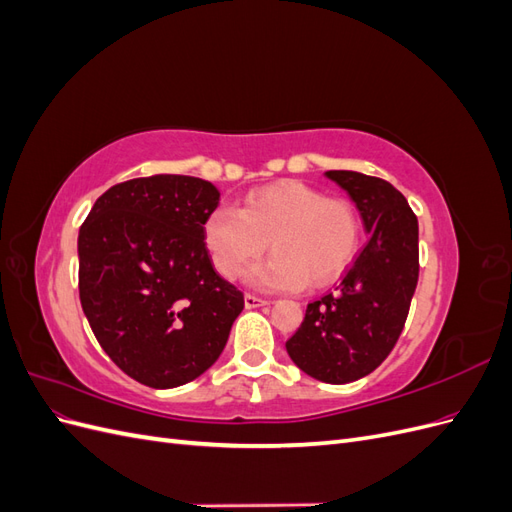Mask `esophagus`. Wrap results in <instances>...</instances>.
<instances>
[{
    "label": "esophagus",
    "instance_id": "34e87169",
    "mask_svg": "<svg viewBox=\"0 0 512 512\" xmlns=\"http://www.w3.org/2000/svg\"><path fill=\"white\" fill-rule=\"evenodd\" d=\"M262 305H269V301H267V299H262V297H258V294H252V292H247V294H245V307H247V309L262 307Z\"/></svg>",
    "mask_w": 512,
    "mask_h": 512
}]
</instances>
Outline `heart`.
<instances>
[{"label": "heart", "instance_id": "1", "mask_svg": "<svg viewBox=\"0 0 512 512\" xmlns=\"http://www.w3.org/2000/svg\"><path fill=\"white\" fill-rule=\"evenodd\" d=\"M203 232L213 267L228 280L265 254L269 243L273 256L247 271V280L280 290H297L305 282L322 288L354 260L361 218L350 200L290 179L247 194L241 209H213Z\"/></svg>", "mask_w": 512, "mask_h": 512}]
</instances>
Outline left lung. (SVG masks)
Returning a JSON list of instances; mask_svg holds the SVG:
<instances>
[{
	"label": "left lung",
	"instance_id": "obj_1",
	"mask_svg": "<svg viewBox=\"0 0 512 512\" xmlns=\"http://www.w3.org/2000/svg\"><path fill=\"white\" fill-rule=\"evenodd\" d=\"M359 209L369 241L333 292L307 305L288 342L307 376L346 384L371 374L395 348L418 282V220L389 181L329 170Z\"/></svg>",
	"mask_w": 512,
	"mask_h": 512
}]
</instances>
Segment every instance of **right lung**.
Segmentation results:
<instances>
[{
	"mask_svg": "<svg viewBox=\"0 0 512 512\" xmlns=\"http://www.w3.org/2000/svg\"><path fill=\"white\" fill-rule=\"evenodd\" d=\"M213 183L138 177L108 188L79 232V297L111 361L151 389L198 378L222 354L243 292L213 269Z\"/></svg>",
	"mask_w": 512,
	"mask_h": 512,
	"instance_id": "right-lung-1",
	"label": "right lung"
}]
</instances>
